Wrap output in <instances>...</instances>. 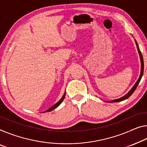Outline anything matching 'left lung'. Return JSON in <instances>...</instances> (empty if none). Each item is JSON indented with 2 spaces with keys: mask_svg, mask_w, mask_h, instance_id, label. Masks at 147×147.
<instances>
[{
  "mask_svg": "<svg viewBox=\"0 0 147 147\" xmlns=\"http://www.w3.org/2000/svg\"><path fill=\"white\" fill-rule=\"evenodd\" d=\"M135 43H136L137 45V50H138V53H139V57H140V60H141V74H140V76H139V78L138 79V80L137 81V82L135 83V84L134 85V86L131 88V89L129 91L127 94H125V95H124L123 96L121 97V98H118V99H115V100H110V101H108V102H120V101H122L125 100V99L128 98L129 97L131 94L134 93V91H135V89H136L137 87L138 86L139 83L140 82V81H141V78H142V76L143 75V71H144V62H143V56H142V54L141 53V51H140L139 49V45L138 43H137V42L136 41V40H135Z\"/></svg>",
  "mask_w": 147,
  "mask_h": 147,
  "instance_id": "obj_1",
  "label": "left lung"
}]
</instances>
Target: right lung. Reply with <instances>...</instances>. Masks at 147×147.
I'll list each match as a JSON object with an SVG mask.
<instances>
[{
	"instance_id": "1",
	"label": "right lung",
	"mask_w": 147,
	"mask_h": 147,
	"mask_svg": "<svg viewBox=\"0 0 147 147\" xmlns=\"http://www.w3.org/2000/svg\"><path fill=\"white\" fill-rule=\"evenodd\" d=\"M65 94H66V93H64V95H63V96L62 97V98H61L60 100L59 101H58V102H56L55 105H53V107H51L50 108H49V109H48V110H47L46 111H45V112H51V111H52V110H53L55 109L56 108H57V107H58V106H59V105H60V104L62 102V101L64 100V97H65Z\"/></svg>"
}]
</instances>
